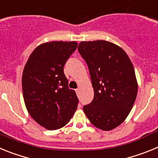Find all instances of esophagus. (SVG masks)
<instances>
[{
    "label": "esophagus",
    "instance_id": "1",
    "mask_svg": "<svg viewBox=\"0 0 158 158\" xmlns=\"http://www.w3.org/2000/svg\"><path fill=\"white\" fill-rule=\"evenodd\" d=\"M80 92H81L80 88H78V89H76V93H77V96H79V94H80Z\"/></svg>",
    "mask_w": 158,
    "mask_h": 158
}]
</instances>
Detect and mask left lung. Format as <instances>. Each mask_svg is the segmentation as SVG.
Segmentation results:
<instances>
[{"label": "left lung", "mask_w": 158, "mask_h": 158, "mask_svg": "<svg viewBox=\"0 0 158 158\" xmlns=\"http://www.w3.org/2000/svg\"><path fill=\"white\" fill-rule=\"evenodd\" d=\"M78 51L89 67L94 98L83 110L96 127L111 131L124 122L135 104L138 81L127 53L106 40L82 41Z\"/></svg>", "instance_id": "left-lung-1"}]
</instances>
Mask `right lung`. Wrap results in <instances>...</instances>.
Listing matches in <instances>:
<instances>
[{"instance_id": "add662e5", "label": "right lung", "mask_w": 158, "mask_h": 158, "mask_svg": "<svg viewBox=\"0 0 158 158\" xmlns=\"http://www.w3.org/2000/svg\"><path fill=\"white\" fill-rule=\"evenodd\" d=\"M77 47L75 41H51L35 49L22 75L23 100L29 115L49 131L69 122L77 108L74 90L68 87L63 67Z\"/></svg>"}]
</instances>
